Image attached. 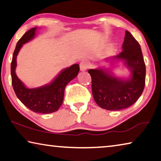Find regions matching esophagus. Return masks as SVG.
Listing matches in <instances>:
<instances>
[{"label":"esophagus","instance_id":"1","mask_svg":"<svg viewBox=\"0 0 161 161\" xmlns=\"http://www.w3.org/2000/svg\"><path fill=\"white\" fill-rule=\"evenodd\" d=\"M80 70L81 71H85L89 67H90V63H89L87 60H83L80 62Z\"/></svg>","mask_w":161,"mask_h":161}]
</instances>
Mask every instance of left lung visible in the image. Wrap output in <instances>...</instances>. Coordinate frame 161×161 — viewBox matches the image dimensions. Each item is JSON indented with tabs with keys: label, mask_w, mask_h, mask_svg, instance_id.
<instances>
[{
	"label": "left lung",
	"mask_w": 161,
	"mask_h": 161,
	"mask_svg": "<svg viewBox=\"0 0 161 161\" xmlns=\"http://www.w3.org/2000/svg\"><path fill=\"white\" fill-rule=\"evenodd\" d=\"M122 51L106 61H122L130 71L127 79L115 76L109 69H89L92 77V90L94 101L108 110H120L129 108L141 96L145 87V64L139 43L126 31Z\"/></svg>",
	"instance_id": "1"
}]
</instances>
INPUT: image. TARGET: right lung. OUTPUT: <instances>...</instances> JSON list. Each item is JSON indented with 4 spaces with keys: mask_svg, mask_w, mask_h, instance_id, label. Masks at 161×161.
<instances>
[{
    "mask_svg": "<svg viewBox=\"0 0 161 161\" xmlns=\"http://www.w3.org/2000/svg\"><path fill=\"white\" fill-rule=\"evenodd\" d=\"M37 28L28 31L18 42L11 65L12 85L19 100L34 113L48 114L57 111L63 103L64 90L67 84L77 76L80 66L71 65L61 71L52 82L40 87L29 89L19 80L16 74V58L23 45L34 39Z\"/></svg>",
    "mask_w": 161,
    "mask_h": 161,
    "instance_id": "1",
    "label": "right lung"
}]
</instances>
